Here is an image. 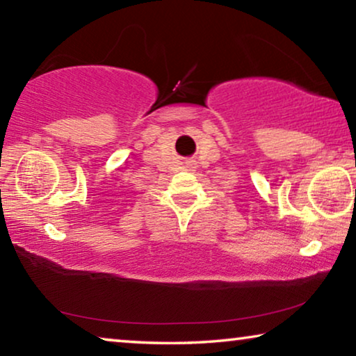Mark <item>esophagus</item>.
Masks as SVG:
<instances>
[{
	"label": "esophagus",
	"instance_id": "obj_1",
	"mask_svg": "<svg viewBox=\"0 0 356 356\" xmlns=\"http://www.w3.org/2000/svg\"><path fill=\"white\" fill-rule=\"evenodd\" d=\"M190 166H192V164H190Z\"/></svg>",
	"mask_w": 356,
	"mask_h": 356
}]
</instances>
